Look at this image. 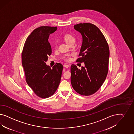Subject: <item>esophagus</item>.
I'll use <instances>...</instances> for the list:
<instances>
[{
    "mask_svg": "<svg viewBox=\"0 0 134 134\" xmlns=\"http://www.w3.org/2000/svg\"><path fill=\"white\" fill-rule=\"evenodd\" d=\"M63 66H64V67H65V68H68L69 67V66H70V65H68V64H64V65H63Z\"/></svg>",
    "mask_w": 134,
    "mask_h": 134,
    "instance_id": "34e87169",
    "label": "esophagus"
}]
</instances>
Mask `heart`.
I'll return each instance as SVG.
<instances>
[{
	"mask_svg": "<svg viewBox=\"0 0 134 134\" xmlns=\"http://www.w3.org/2000/svg\"><path fill=\"white\" fill-rule=\"evenodd\" d=\"M64 39L65 40L66 43L68 45H70L71 44H74L76 41V39L74 37L72 36L71 34H66L65 36H64ZM63 59L66 60V61H69L70 59V55H66L64 57H63Z\"/></svg>",
	"mask_w": 134,
	"mask_h": 134,
	"instance_id": "obj_1",
	"label": "heart"
}]
</instances>
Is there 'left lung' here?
Here are the masks:
<instances>
[{"label":"left lung","mask_w":134,"mask_h":134,"mask_svg":"<svg viewBox=\"0 0 134 134\" xmlns=\"http://www.w3.org/2000/svg\"><path fill=\"white\" fill-rule=\"evenodd\" d=\"M74 29L81 33L82 43L77 60L85 66L78 69L71 66V82L78 93L89 96L99 89L107 77L110 50L105 37L97 27L89 23L76 24Z\"/></svg>","instance_id":"8db88e82"}]
</instances>
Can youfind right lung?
<instances>
[{
    "label": "right lung",
    "mask_w": 134,
    "mask_h": 134,
    "mask_svg": "<svg viewBox=\"0 0 134 134\" xmlns=\"http://www.w3.org/2000/svg\"><path fill=\"white\" fill-rule=\"evenodd\" d=\"M57 30V27L45 26L35 29L27 38L21 54L26 81L42 98L53 95L61 80L63 65L57 63L51 68L46 64L52 53L49 36Z\"/></svg>",
    "instance_id": "add662e5"
}]
</instances>
